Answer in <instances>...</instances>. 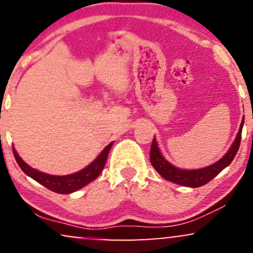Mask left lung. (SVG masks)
Instances as JSON below:
<instances>
[{
    "label": "left lung",
    "mask_w": 253,
    "mask_h": 253,
    "mask_svg": "<svg viewBox=\"0 0 253 253\" xmlns=\"http://www.w3.org/2000/svg\"><path fill=\"white\" fill-rule=\"evenodd\" d=\"M243 124L244 119L242 120L240 130H238L237 136L235 138V141L233 145H231L229 151L224 154L223 158H221L219 161L209 166V167L193 169V170H184V169L176 168L175 166L169 164V162L164 158V155L161 154L155 138H153L151 146V164L154 167L155 170H157L162 177L167 179V181L174 182L176 184L179 185L190 186V188H198V186L205 185L206 183H209L211 179L215 177L220 171H222L223 169L226 168L227 166H229L231 164V161L234 160L235 155H236L238 148H240Z\"/></svg>",
    "instance_id": "left-lung-1"
}]
</instances>
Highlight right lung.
Segmentation results:
<instances>
[{"label": "right lung", "instance_id": "add662e5", "mask_svg": "<svg viewBox=\"0 0 253 253\" xmlns=\"http://www.w3.org/2000/svg\"><path fill=\"white\" fill-rule=\"evenodd\" d=\"M113 143L107 145L101 153L99 154V157L92 162L91 165H88L87 167L82 169L81 171L75 172L71 175H65V176H54V175H48L44 172L38 171L37 169L30 167L29 165L25 164L22 160V158L19 157L15 148L12 147L13 155L17 164L20 167V169L25 172L27 176H30L31 178H33L34 181L40 183L41 185L46 186L47 189H49L50 191H54L56 193H62V195H68V193L75 192L77 190L82 189L83 186L87 185L88 183L98 177L101 174L103 167H105L107 157H108L109 150L112 147Z\"/></svg>", "mask_w": 253, "mask_h": 253}]
</instances>
